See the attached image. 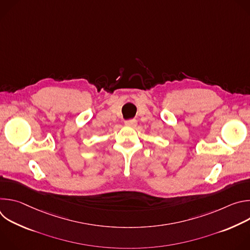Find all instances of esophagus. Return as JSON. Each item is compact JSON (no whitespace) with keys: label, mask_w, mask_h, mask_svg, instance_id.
I'll use <instances>...</instances> for the list:
<instances>
[{"label":"esophagus","mask_w":250,"mask_h":250,"mask_svg":"<svg viewBox=\"0 0 250 250\" xmlns=\"http://www.w3.org/2000/svg\"><path fill=\"white\" fill-rule=\"evenodd\" d=\"M125 125H127V126H131V127H133V126H135L136 125V124H137V122L135 121V120H127V121H125Z\"/></svg>","instance_id":"34e87169"}]
</instances>
